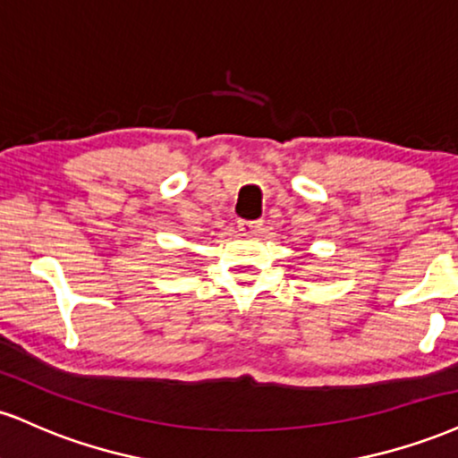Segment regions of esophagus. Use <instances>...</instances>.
I'll list each match as a JSON object with an SVG mask.
<instances>
[{
	"instance_id": "obj_1",
	"label": "esophagus",
	"mask_w": 458,
	"mask_h": 458,
	"mask_svg": "<svg viewBox=\"0 0 458 458\" xmlns=\"http://www.w3.org/2000/svg\"><path fill=\"white\" fill-rule=\"evenodd\" d=\"M238 227L244 235H257L261 231L263 225H261V220H240Z\"/></svg>"
}]
</instances>
